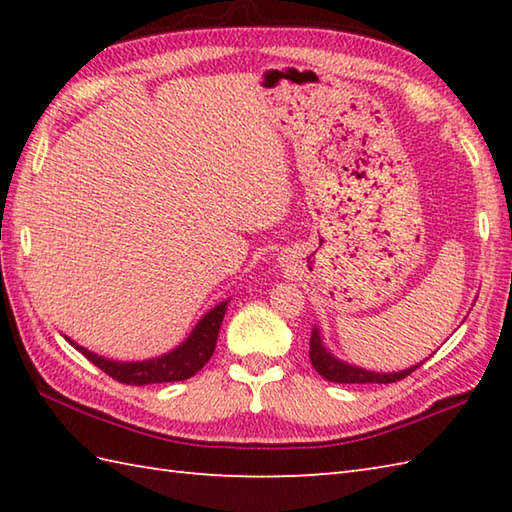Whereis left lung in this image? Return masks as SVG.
I'll use <instances>...</instances> for the list:
<instances>
[{
    "instance_id": "left-lung-1",
    "label": "left lung",
    "mask_w": 512,
    "mask_h": 512,
    "mask_svg": "<svg viewBox=\"0 0 512 512\" xmlns=\"http://www.w3.org/2000/svg\"><path fill=\"white\" fill-rule=\"evenodd\" d=\"M310 363L325 380H330V383H347V385L378 383V385H387V383H396V380H402L405 376H409L411 372H416V369L424 361L409 367V369H402V372H394V374L367 372V369H361V367H356V365L343 363V361H339V358H334L323 347L319 328H314L312 336H310Z\"/></svg>"
}]
</instances>
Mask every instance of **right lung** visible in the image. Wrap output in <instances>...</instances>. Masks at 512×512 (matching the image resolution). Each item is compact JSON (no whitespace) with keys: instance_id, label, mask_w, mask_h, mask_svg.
<instances>
[{"instance_id":"right-lung-1","label":"right lung","mask_w":512,"mask_h":512,"mask_svg":"<svg viewBox=\"0 0 512 512\" xmlns=\"http://www.w3.org/2000/svg\"><path fill=\"white\" fill-rule=\"evenodd\" d=\"M228 301H222L220 306H215L209 310L200 319V323L195 325V330L191 336L184 341L176 350L158 356V358H149V361H136V363H118L110 361V358H103L99 354H94L90 350H85L79 343H74L72 339L65 336V341H70L90 363H94L107 376H112L114 380L123 385H154V383H176V380H187L193 374H198L200 369L209 363V358L215 352V343H217V334H220V325L224 321V312H226Z\"/></svg>"}]
</instances>
